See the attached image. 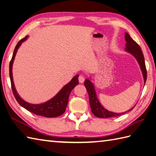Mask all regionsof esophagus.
<instances>
[{"label": "esophagus", "instance_id": "obj_1", "mask_svg": "<svg viewBox=\"0 0 156 156\" xmlns=\"http://www.w3.org/2000/svg\"><path fill=\"white\" fill-rule=\"evenodd\" d=\"M78 79H79V82L81 83H83L85 81V78L83 75H79Z\"/></svg>", "mask_w": 156, "mask_h": 156}]
</instances>
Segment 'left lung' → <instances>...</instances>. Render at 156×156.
I'll return each instance as SVG.
<instances>
[{
  "label": "left lung",
  "mask_w": 156,
  "mask_h": 156,
  "mask_svg": "<svg viewBox=\"0 0 156 156\" xmlns=\"http://www.w3.org/2000/svg\"><path fill=\"white\" fill-rule=\"evenodd\" d=\"M125 40L126 41L125 50L128 52L129 54L132 55L136 59V60H137L140 67V69H141L142 71L144 77V85H145L147 79V71L145 65V60H144V57L141 50V48H140V45L134 40H132V37L127 32L125 33ZM84 85L89 94V104L91 108V111H92L93 115L97 117L102 118V119H108V118L119 116L124 115L125 113L131 111L135 107L134 106V107H133L130 109H129L128 111L120 113H116L111 111H108V110L102 107V105L101 104L99 101H98L96 94V91L94 90V86L93 83H91L90 79H86Z\"/></svg>",
  "instance_id": "left-lung-1"
}]
</instances>
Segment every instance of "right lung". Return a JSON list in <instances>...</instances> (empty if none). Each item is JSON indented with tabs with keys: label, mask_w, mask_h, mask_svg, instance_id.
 <instances>
[{
	"label": "right lung",
	"mask_w": 156,
	"mask_h": 156,
	"mask_svg": "<svg viewBox=\"0 0 156 156\" xmlns=\"http://www.w3.org/2000/svg\"><path fill=\"white\" fill-rule=\"evenodd\" d=\"M28 36H26L23 39H22L18 41L16 47H15L12 58L11 59L10 62L9 74L14 96L18 103L22 107H24L26 110H28V111L35 114L36 115L42 116L48 118H54L59 116L63 115L64 112L66 111L69 94L74 87L79 84V75H75L67 84H66L59 91L55 97L51 98L50 100L44 102V103L35 105L29 103V102L24 101L18 94L16 88H15L12 77V65L18 48H20L22 42H24V41L28 39Z\"/></svg>",
	"instance_id": "obj_1"
}]
</instances>
